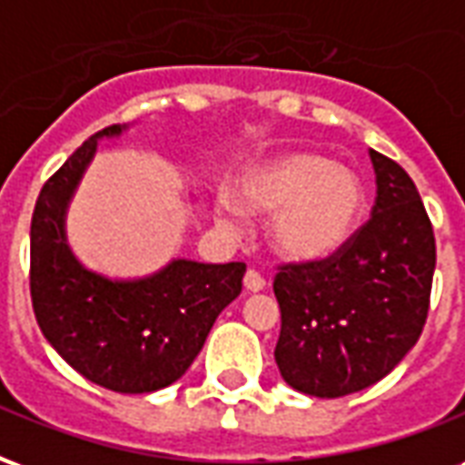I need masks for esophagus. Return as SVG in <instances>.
Listing matches in <instances>:
<instances>
[{
    "instance_id": "esophagus-1",
    "label": "esophagus",
    "mask_w": 465,
    "mask_h": 465,
    "mask_svg": "<svg viewBox=\"0 0 465 465\" xmlns=\"http://www.w3.org/2000/svg\"><path fill=\"white\" fill-rule=\"evenodd\" d=\"M243 286H246L249 292H262L263 286H266V279H263L259 272L249 269V272H246V276H243Z\"/></svg>"
}]
</instances>
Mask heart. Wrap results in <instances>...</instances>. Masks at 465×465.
<instances>
[{
  "mask_svg": "<svg viewBox=\"0 0 465 465\" xmlns=\"http://www.w3.org/2000/svg\"><path fill=\"white\" fill-rule=\"evenodd\" d=\"M243 206L272 216V243L289 262H316L341 249L359 223L363 186L359 176L316 152L286 153L253 169L239 186ZM219 222L236 226L232 206H219Z\"/></svg>",
  "mask_w": 465,
  "mask_h": 465,
  "instance_id": "obj_1",
  "label": "heart"
}]
</instances>
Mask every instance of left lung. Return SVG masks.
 Here are the masks:
<instances>
[{"label": "left lung", "instance_id": "obj_1", "mask_svg": "<svg viewBox=\"0 0 465 465\" xmlns=\"http://www.w3.org/2000/svg\"><path fill=\"white\" fill-rule=\"evenodd\" d=\"M373 213L349 242L316 262L276 266L282 309L276 366L319 399H341L381 381L419 341L429 319L436 236L416 183L371 149Z\"/></svg>", "mask_w": 465, "mask_h": 465}]
</instances>
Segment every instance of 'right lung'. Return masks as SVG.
Instances as JSON below:
<instances>
[{
  "instance_id": "1",
  "label": "right lung",
  "mask_w": 465,
  "mask_h": 465,
  "mask_svg": "<svg viewBox=\"0 0 465 465\" xmlns=\"http://www.w3.org/2000/svg\"><path fill=\"white\" fill-rule=\"evenodd\" d=\"M89 136L42 186L32 213L29 292L39 329L56 353L102 389L149 393L192 366L223 306L242 293L246 263L173 262L143 282L86 272L64 243V203L92 159Z\"/></svg>"
}]
</instances>
